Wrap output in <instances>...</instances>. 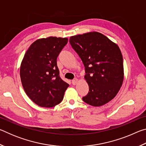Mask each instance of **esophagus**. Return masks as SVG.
Masks as SVG:
<instances>
[{
  "mask_svg": "<svg viewBox=\"0 0 146 146\" xmlns=\"http://www.w3.org/2000/svg\"><path fill=\"white\" fill-rule=\"evenodd\" d=\"M77 82H78V79L77 78H75L72 80V84L73 85L76 84V83H77Z\"/></svg>",
  "mask_w": 146,
  "mask_h": 146,
  "instance_id": "obj_1",
  "label": "esophagus"
}]
</instances>
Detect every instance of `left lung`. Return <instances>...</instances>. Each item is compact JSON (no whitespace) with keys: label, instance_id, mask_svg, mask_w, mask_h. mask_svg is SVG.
Masks as SVG:
<instances>
[{"label":"left lung","instance_id":"obj_1","mask_svg":"<svg viewBox=\"0 0 146 146\" xmlns=\"http://www.w3.org/2000/svg\"><path fill=\"white\" fill-rule=\"evenodd\" d=\"M70 43L85 67L84 78L90 89L82 100L93 106L106 104L122 85L123 58L120 48L95 31L71 36Z\"/></svg>","mask_w":146,"mask_h":146}]
</instances>
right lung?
<instances>
[{"label":"right lung","mask_w":146,"mask_h":146,"mask_svg":"<svg viewBox=\"0 0 146 146\" xmlns=\"http://www.w3.org/2000/svg\"><path fill=\"white\" fill-rule=\"evenodd\" d=\"M67 38L49 36L31 44L22 61L20 75L26 95L36 104L52 108L63 100L69 84L60 77L56 58Z\"/></svg>","instance_id":"right-lung-1"}]
</instances>
